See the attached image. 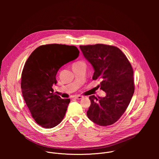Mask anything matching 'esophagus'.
<instances>
[{"label": "esophagus", "instance_id": "1", "mask_svg": "<svg viewBox=\"0 0 159 159\" xmlns=\"http://www.w3.org/2000/svg\"><path fill=\"white\" fill-rule=\"evenodd\" d=\"M75 98L77 99H81L83 98V96H77L75 97Z\"/></svg>", "mask_w": 159, "mask_h": 159}]
</instances>
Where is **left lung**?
I'll return each instance as SVG.
<instances>
[{"label":"left lung","instance_id":"left-lung-1","mask_svg":"<svg viewBox=\"0 0 159 159\" xmlns=\"http://www.w3.org/2000/svg\"><path fill=\"white\" fill-rule=\"evenodd\" d=\"M84 57L93 65V80L100 79L104 98L90 96L87 112L90 120L106 126L116 123L127 109L134 91L133 70L125 55L118 48L96 44L80 46Z\"/></svg>","mask_w":159,"mask_h":159}]
</instances>
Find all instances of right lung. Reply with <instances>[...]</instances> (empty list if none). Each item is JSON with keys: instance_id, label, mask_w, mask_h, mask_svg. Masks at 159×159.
Wrapping results in <instances>:
<instances>
[{"instance_id": "1", "label": "right lung", "mask_w": 159, "mask_h": 159, "mask_svg": "<svg viewBox=\"0 0 159 159\" xmlns=\"http://www.w3.org/2000/svg\"><path fill=\"white\" fill-rule=\"evenodd\" d=\"M79 55L75 46L49 44L35 49L25 63L21 75L22 96L35 121L45 128L61 123L70 102L53 93L56 75L63 65Z\"/></svg>"}]
</instances>
